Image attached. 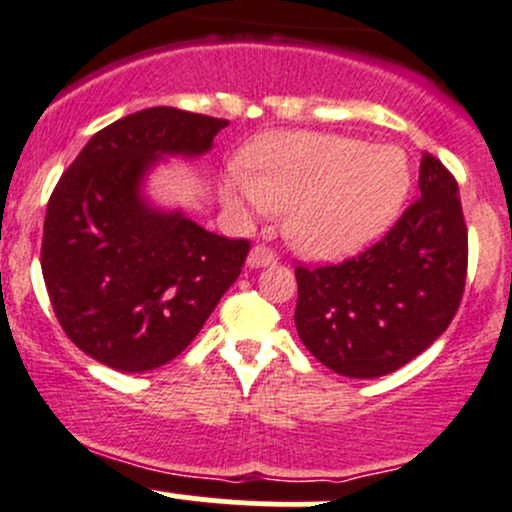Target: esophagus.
I'll return each instance as SVG.
<instances>
[{
    "label": "esophagus",
    "instance_id": "esophagus-1",
    "mask_svg": "<svg viewBox=\"0 0 512 512\" xmlns=\"http://www.w3.org/2000/svg\"><path fill=\"white\" fill-rule=\"evenodd\" d=\"M276 262V255L264 245H255L248 255V267L250 269H260V267H269V264Z\"/></svg>",
    "mask_w": 512,
    "mask_h": 512
}]
</instances>
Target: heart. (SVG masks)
Wrapping results in <instances>:
<instances>
[{"instance_id": "heart-1", "label": "heart", "mask_w": 512, "mask_h": 512, "mask_svg": "<svg viewBox=\"0 0 512 512\" xmlns=\"http://www.w3.org/2000/svg\"><path fill=\"white\" fill-rule=\"evenodd\" d=\"M243 161L245 175L221 182L226 202L248 214L286 211V238L310 260H339L383 236L411 187L402 149L344 134H264Z\"/></svg>"}]
</instances>
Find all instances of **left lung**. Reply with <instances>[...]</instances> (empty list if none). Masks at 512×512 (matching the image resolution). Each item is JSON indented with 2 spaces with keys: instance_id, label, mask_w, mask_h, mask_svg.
I'll use <instances>...</instances> for the list:
<instances>
[{
  "instance_id": "8db88e82",
  "label": "left lung",
  "mask_w": 512,
  "mask_h": 512,
  "mask_svg": "<svg viewBox=\"0 0 512 512\" xmlns=\"http://www.w3.org/2000/svg\"><path fill=\"white\" fill-rule=\"evenodd\" d=\"M421 197L363 255L298 267L296 330L322 366L346 378L395 373L448 330L467 276V226L448 168L421 156Z\"/></svg>"
}]
</instances>
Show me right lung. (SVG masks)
Here are the masks:
<instances>
[{
    "label": "right lung",
    "mask_w": 512,
    "mask_h": 512,
    "mask_svg": "<svg viewBox=\"0 0 512 512\" xmlns=\"http://www.w3.org/2000/svg\"><path fill=\"white\" fill-rule=\"evenodd\" d=\"M226 120L146 108L93 134L48 202L40 267L84 354L122 373L173 361L238 279L248 240L207 231L146 197L166 158H199Z\"/></svg>",
    "instance_id": "add662e5"
}]
</instances>
